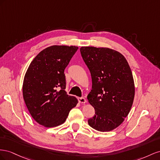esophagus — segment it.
I'll return each instance as SVG.
<instances>
[{
    "label": "esophagus",
    "mask_w": 160,
    "mask_h": 160,
    "mask_svg": "<svg viewBox=\"0 0 160 160\" xmlns=\"http://www.w3.org/2000/svg\"><path fill=\"white\" fill-rule=\"evenodd\" d=\"M78 100V102L80 103H85L86 102V99L84 97H79Z\"/></svg>",
    "instance_id": "obj_1"
}]
</instances>
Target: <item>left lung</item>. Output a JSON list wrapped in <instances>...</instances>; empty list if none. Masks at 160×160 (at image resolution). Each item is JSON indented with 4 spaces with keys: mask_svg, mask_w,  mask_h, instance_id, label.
<instances>
[{
    "mask_svg": "<svg viewBox=\"0 0 160 160\" xmlns=\"http://www.w3.org/2000/svg\"><path fill=\"white\" fill-rule=\"evenodd\" d=\"M80 53L92 82L87 98L95 115L88 125L102 132L113 130L128 115L133 102L135 86L129 63L121 53L109 48L82 47Z\"/></svg>",
    "mask_w": 160,
    "mask_h": 160,
    "instance_id": "left-lung-1",
    "label": "left lung"
}]
</instances>
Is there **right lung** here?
<instances>
[{
	"mask_svg": "<svg viewBox=\"0 0 160 160\" xmlns=\"http://www.w3.org/2000/svg\"><path fill=\"white\" fill-rule=\"evenodd\" d=\"M78 49L53 45L44 49L31 62L25 74L22 94L26 106L39 124L46 127L65 122L78 100L68 96L64 70Z\"/></svg>",
	"mask_w": 160,
	"mask_h": 160,
	"instance_id": "right-lung-1",
	"label": "right lung"
}]
</instances>
